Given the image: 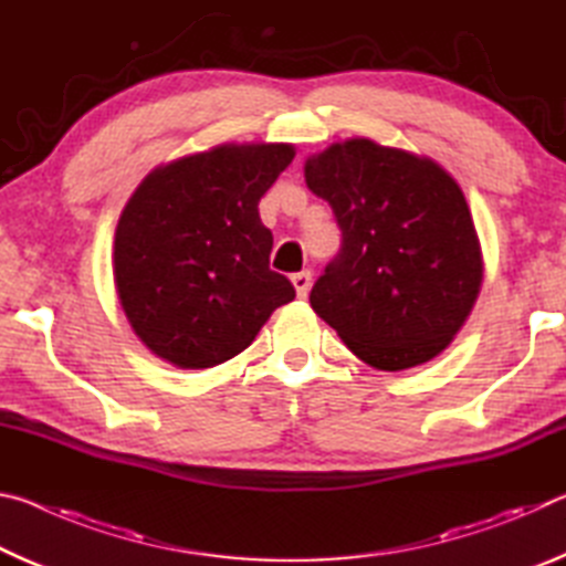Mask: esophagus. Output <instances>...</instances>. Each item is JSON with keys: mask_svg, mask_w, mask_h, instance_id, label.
<instances>
[{"mask_svg": "<svg viewBox=\"0 0 566 566\" xmlns=\"http://www.w3.org/2000/svg\"><path fill=\"white\" fill-rule=\"evenodd\" d=\"M292 284H294V290H296V294L304 296L310 294V286H312V272L310 270H302V272H296V274H292Z\"/></svg>", "mask_w": 566, "mask_h": 566, "instance_id": "34e87169", "label": "esophagus"}]
</instances>
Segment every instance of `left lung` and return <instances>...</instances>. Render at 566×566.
Returning <instances> with one entry per match:
<instances>
[{"mask_svg": "<svg viewBox=\"0 0 566 566\" xmlns=\"http://www.w3.org/2000/svg\"><path fill=\"white\" fill-rule=\"evenodd\" d=\"M304 179L342 229L312 310L371 367L434 359L467 322L484 272L457 181L432 159L371 139L310 157Z\"/></svg>", "mask_w": 566, "mask_h": 566, "instance_id": "1", "label": "left lung"}]
</instances>
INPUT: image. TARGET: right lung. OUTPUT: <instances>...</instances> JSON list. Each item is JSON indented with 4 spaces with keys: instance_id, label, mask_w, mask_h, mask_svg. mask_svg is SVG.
<instances>
[{
    "instance_id": "obj_1",
    "label": "right lung",
    "mask_w": 566,
    "mask_h": 566,
    "mask_svg": "<svg viewBox=\"0 0 566 566\" xmlns=\"http://www.w3.org/2000/svg\"><path fill=\"white\" fill-rule=\"evenodd\" d=\"M292 145H222L142 181L114 234V284L132 329L157 357L207 369L254 342L294 286L270 270L260 199Z\"/></svg>"
}]
</instances>
